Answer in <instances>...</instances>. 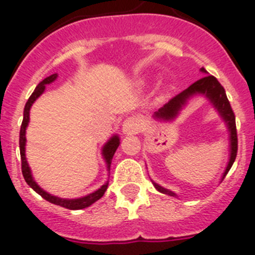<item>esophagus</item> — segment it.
<instances>
[{"label":"esophagus","instance_id":"1","mask_svg":"<svg viewBox=\"0 0 255 255\" xmlns=\"http://www.w3.org/2000/svg\"><path fill=\"white\" fill-rule=\"evenodd\" d=\"M142 127V123L138 118L136 117H129V118L126 119L122 125V130L125 134H134L138 133Z\"/></svg>","mask_w":255,"mask_h":255}]
</instances>
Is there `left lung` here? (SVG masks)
I'll list each match as a JSON object with an SVG mask.
<instances>
[{
  "label": "left lung",
  "mask_w": 255,
  "mask_h": 255,
  "mask_svg": "<svg viewBox=\"0 0 255 255\" xmlns=\"http://www.w3.org/2000/svg\"><path fill=\"white\" fill-rule=\"evenodd\" d=\"M200 72L204 75L203 78L196 81L195 83H192L189 88H186L185 91H182L181 94L177 95L176 97H173L172 100L168 104H165L163 108L155 112L152 118L158 122H172L180 115L181 110L186 106V104L189 103L190 99H192L194 96H204L208 101H209L212 105H213L214 109L217 110V113L220 114V117L222 118V121L225 122L227 130H229V140H230V155H229V161H227V165H226V169L223 172L222 177H221V181L226 177V174L229 173V170L231 169L232 164H234L235 159H236V154H238V133H236V123H235V114L231 109V105L229 103V99L226 96L225 88L221 86V83L217 81V78H214L213 75H208V72L201 68ZM152 185L159 192L165 195H169V196H174L177 198V195L173 191L165 189L163 186L158 185L156 182L151 180Z\"/></svg>",
  "instance_id": "obj_1"
}]
</instances>
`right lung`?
<instances>
[{"label": "right lung", "instance_id": "1", "mask_svg": "<svg viewBox=\"0 0 255 255\" xmlns=\"http://www.w3.org/2000/svg\"><path fill=\"white\" fill-rule=\"evenodd\" d=\"M57 78V74L50 75L47 78H45L43 81L39 83L37 87H35L34 92L32 94V96L29 97V100L26 101L25 108H24V117H23V123H21L20 127V138H19V146H20V156H21V172H23L24 180L25 182L29 185V187H32L37 194H39L42 198L45 199V200L50 201L52 204L55 205H60V207L66 208V209L70 210H78V209H83V208H87L90 205H92L94 203H96L99 199L103 198V195L105 194L106 189H108V185H109V181H106L103 186H101L100 189H97L96 191L91 192V194L85 195V196H82V198H75V199H65V198H59V196H55V195H51L50 192L45 191V190L42 189L41 186L38 183L35 182V180L33 178L32 170H30L29 164H28V160H26L25 156V145H26V127L29 125V112L30 108H32L33 103H34L39 96H41L46 90V85H50L55 79ZM119 143H121V138H119L118 134H113L110 137L109 140L106 141L105 145L103 146V149H101V155H103L104 160H105L106 164V169L110 170V165H112V160L113 156H114L115 151L118 149Z\"/></svg>", "mask_w": 255, "mask_h": 255}]
</instances>
